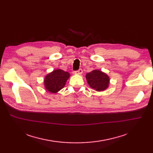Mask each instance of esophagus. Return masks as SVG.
<instances>
[{"label": "esophagus", "mask_w": 153, "mask_h": 153, "mask_svg": "<svg viewBox=\"0 0 153 153\" xmlns=\"http://www.w3.org/2000/svg\"><path fill=\"white\" fill-rule=\"evenodd\" d=\"M82 73H83V70L82 69H78V71H75V73L77 74V75H81V74H82Z\"/></svg>", "instance_id": "34e87169"}]
</instances>
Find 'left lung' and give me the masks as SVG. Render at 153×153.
I'll use <instances>...</instances> for the list:
<instances>
[{
    "instance_id": "1",
    "label": "left lung",
    "mask_w": 153,
    "mask_h": 153,
    "mask_svg": "<svg viewBox=\"0 0 153 153\" xmlns=\"http://www.w3.org/2000/svg\"><path fill=\"white\" fill-rule=\"evenodd\" d=\"M85 78L88 84L96 91H103L109 87V76L105 73L98 69L87 73Z\"/></svg>"
}]
</instances>
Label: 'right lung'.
Returning <instances> with one entry per match:
<instances>
[{"mask_svg":"<svg viewBox=\"0 0 153 153\" xmlns=\"http://www.w3.org/2000/svg\"><path fill=\"white\" fill-rule=\"evenodd\" d=\"M69 76L70 74L61 69L53 70L47 74L44 78V85L46 90L51 93H57L65 86Z\"/></svg>","mask_w":153,"mask_h":153,"instance_id":"right-lung-1","label":"right lung"}]
</instances>
